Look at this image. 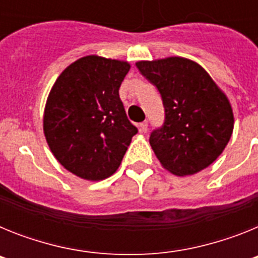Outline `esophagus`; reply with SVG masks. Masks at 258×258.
Instances as JSON below:
<instances>
[{
  "instance_id": "1",
  "label": "esophagus",
  "mask_w": 258,
  "mask_h": 258,
  "mask_svg": "<svg viewBox=\"0 0 258 258\" xmlns=\"http://www.w3.org/2000/svg\"><path fill=\"white\" fill-rule=\"evenodd\" d=\"M147 129H149V122H147V121L141 122V124H140L141 133H146V132H147Z\"/></svg>"
}]
</instances>
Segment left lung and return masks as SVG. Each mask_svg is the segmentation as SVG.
<instances>
[{"label":"left lung","instance_id":"1","mask_svg":"<svg viewBox=\"0 0 258 258\" xmlns=\"http://www.w3.org/2000/svg\"><path fill=\"white\" fill-rule=\"evenodd\" d=\"M136 66L156 86L165 108L164 125L150 137L164 169L179 177L206 169L222 154L234 129L226 94L187 58L140 60Z\"/></svg>","mask_w":258,"mask_h":258}]
</instances>
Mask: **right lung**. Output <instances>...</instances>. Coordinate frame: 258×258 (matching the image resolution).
Masks as SVG:
<instances>
[{"instance_id":"1","label":"right lung","mask_w":258,"mask_h":258,"mask_svg":"<svg viewBox=\"0 0 258 258\" xmlns=\"http://www.w3.org/2000/svg\"><path fill=\"white\" fill-rule=\"evenodd\" d=\"M131 70L125 60L88 55L56 79L44 111L50 151L68 172L102 181L117 170L137 134L118 89Z\"/></svg>"}]
</instances>
